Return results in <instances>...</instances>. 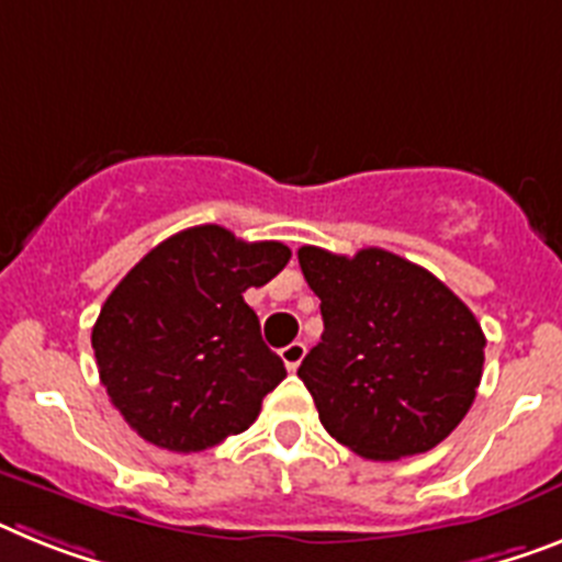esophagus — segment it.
<instances>
[{
	"instance_id": "34e87169",
	"label": "esophagus",
	"mask_w": 562,
	"mask_h": 562,
	"mask_svg": "<svg viewBox=\"0 0 562 562\" xmlns=\"http://www.w3.org/2000/svg\"><path fill=\"white\" fill-rule=\"evenodd\" d=\"M304 353H307V347L301 345V341H292V345H286L284 350H281V361H284L290 373L299 370V364L304 361Z\"/></svg>"
}]
</instances>
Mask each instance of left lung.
Here are the masks:
<instances>
[{"instance_id": "left-lung-1", "label": "left lung", "mask_w": 562, "mask_h": 562, "mask_svg": "<svg viewBox=\"0 0 562 562\" xmlns=\"http://www.w3.org/2000/svg\"><path fill=\"white\" fill-rule=\"evenodd\" d=\"M322 299V341L301 361L318 419L364 459L437 448L474 405L485 336L437 276L387 249H299Z\"/></svg>"}]
</instances>
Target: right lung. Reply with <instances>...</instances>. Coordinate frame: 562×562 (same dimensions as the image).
<instances>
[{"mask_svg": "<svg viewBox=\"0 0 562 562\" xmlns=\"http://www.w3.org/2000/svg\"><path fill=\"white\" fill-rule=\"evenodd\" d=\"M278 240L235 238L215 224L157 244L105 299L91 330L111 405L146 442L206 451L247 430L286 375L244 301L284 270Z\"/></svg>", "mask_w": 562, "mask_h": 562, "instance_id": "right-lung-1", "label": "right lung"}]
</instances>
